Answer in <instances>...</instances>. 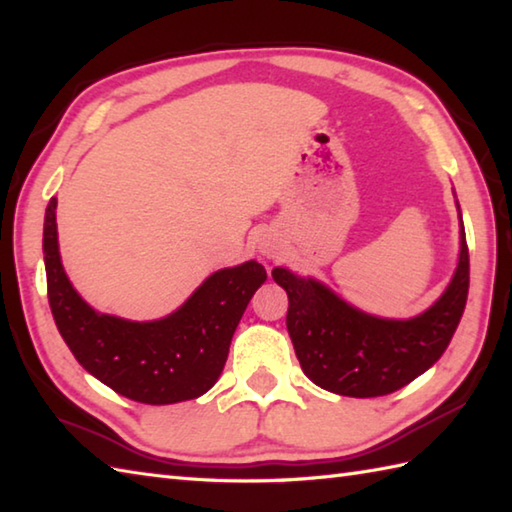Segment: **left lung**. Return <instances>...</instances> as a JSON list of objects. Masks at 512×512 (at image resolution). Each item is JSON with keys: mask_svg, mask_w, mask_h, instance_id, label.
I'll use <instances>...</instances> for the list:
<instances>
[{"mask_svg": "<svg viewBox=\"0 0 512 512\" xmlns=\"http://www.w3.org/2000/svg\"><path fill=\"white\" fill-rule=\"evenodd\" d=\"M469 246L462 226L460 264L440 301L409 321L376 319L347 306L328 288L275 268L288 292V334L303 374L352 398H376L409 385L447 350L469 297Z\"/></svg>", "mask_w": 512, "mask_h": 512, "instance_id": "1", "label": "left lung"}]
</instances>
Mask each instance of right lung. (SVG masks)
I'll return each mask as SVG.
<instances>
[{
  "label": "right lung",
  "mask_w": 512,
  "mask_h": 512,
  "mask_svg": "<svg viewBox=\"0 0 512 512\" xmlns=\"http://www.w3.org/2000/svg\"><path fill=\"white\" fill-rule=\"evenodd\" d=\"M57 198L43 222L48 301L54 323L92 376L145 405H173L209 391L220 378L239 319L266 281L257 262L211 275L171 317L136 323L94 312L63 273L57 242Z\"/></svg>",
  "instance_id": "right-lung-1"
}]
</instances>
